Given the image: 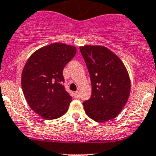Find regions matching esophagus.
<instances>
[{
	"instance_id": "34e87169",
	"label": "esophagus",
	"mask_w": 156,
	"mask_h": 156,
	"mask_svg": "<svg viewBox=\"0 0 156 156\" xmlns=\"http://www.w3.org/2000/svg\"><path fill=\"white\" fill-rule=\"evenodd\" d=\"M74 95H75V98H79L80 97V94H79V92H75L74 93Z\"/></svg>"
}]
</instances>
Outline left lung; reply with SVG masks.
Listing matches in <instances>:
<instances>
[{"instance_id": "left-lung-1", "label": "left lung", "mask_w": 156, "mask_h": 156, "mask_svg": "<svg viewBox=\"0 0 156 156\" xmlns=\"http://www.w3.org/2000/svg\"><path fill=\"white\" fill-rule=\"evenodd\" d=\"M90 75L92 95L83 102L85 112L97 122L118 116L127 102L130 80L121 60L101 46L80 47Z\"/></svg>"}]
</instances>
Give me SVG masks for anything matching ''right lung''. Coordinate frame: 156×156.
Masks as SVG:
<instances>
[{
    "label": "right lung",
    "mask_w": 156,
    "mask_h": 156,
    "mask_svg": "<svg viewBox=\"0 0 156 156\" xmlns=\"http://www.w3.org/2000/svg\"><path fill=\"white\" fill-rule=\"evenodd\" d=\"M75 54L76 47L55 43L37 49L26 63L23 95L30 108L44 119H58L69 109L73 99L63 85V70Z\"/></svg>",
    "instance_id": "obj_1"
}]
</instances>
